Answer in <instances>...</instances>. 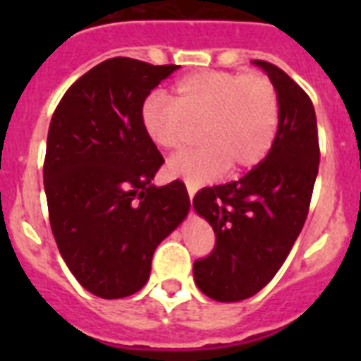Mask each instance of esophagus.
<instances>
[{
    "instance_id": "esophagus-1",
    "label": "esophagus",
    "mask_w": 361,
    "mask_h": 361,
    "mask_svg": "<svg viewBox=\"0 0 361 361\" xmlns=\"http://www.w3.org/2000/svg\"><path fill=\"white\" fill-rule=\"evenodd\" d=\"M186 188H188V195H190V199H193V195H195V184H191V183H188L186 180Z\"/></svg>"
}]
</instances>
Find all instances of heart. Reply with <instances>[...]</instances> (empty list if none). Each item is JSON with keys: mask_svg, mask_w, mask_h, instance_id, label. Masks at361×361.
<instances>
[{"mask_svg": "<svg viewBox=\"0 0 361 361\" xmlns=\"http://www.w3.org/2000/svg\"><path fill=\"white\" fill-rule=\"evenodd\" d=\"M139 117L145 135L168 152L184 148L199 124L202 145L175 155L168 170L200 184L228 166L238 173L264 161L279 132L280 101L264 73L200 70L178 79L170 99L149 95Z\"/></svg>", "mask_w": 361, "mask_h": 361, "instance_id": "b5f03b06", "label": "heart"}]
</instances>
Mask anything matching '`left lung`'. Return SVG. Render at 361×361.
<instances>
[{"label":"left lung","instance_id":"obj_1","mask_svg":"<svg viewBox=\"0 0 361 361\" xmlns=\"http://www.w3.org/2000/svg\"><path fill=\"white\" fill-rule=\"evenodd\" d=\"M275 82L279 132L262 162L242 178L202 188L193 208L215 231V247L193 264L204 295L238 302L257 295L286 262L304 228L320 164L317 114L300 85L273 63L255 61Z\"/></svg>","mask_w":361,"mask_h":361}]
</instances>
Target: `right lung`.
<instances>
[{"label":"right lung","instance_id":"right-lung-1","mask_svg":"<svg viewBox=\"0 0 361 361\" xmlns=\"http://www.w3.org/2000/svg\"><path fill=\"white\" fill-rule=\"evenodd\" d=\"M177 68L111 57L70 86L50 121V228L72 275L101 298L139 291L153 251L190 209L184 183L152 184L164 159L139 117L149 92Z\"/></svg>","mask_w":361,"mask_h":361}]
</instances>
